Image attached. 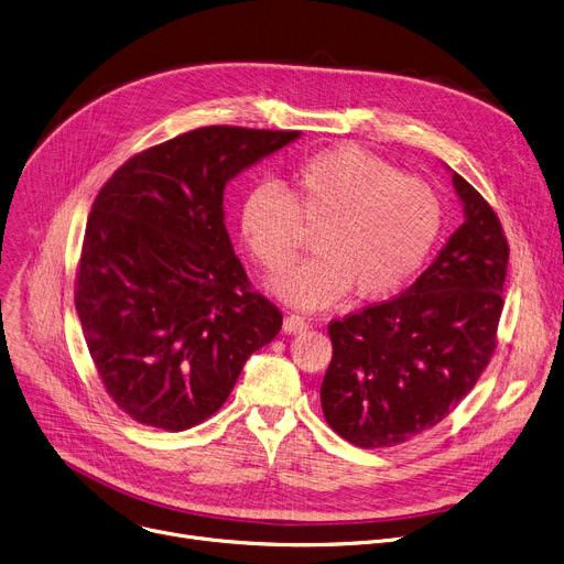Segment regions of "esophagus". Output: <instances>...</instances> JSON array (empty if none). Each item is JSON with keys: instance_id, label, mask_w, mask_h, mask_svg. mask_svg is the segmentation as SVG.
<instances>
[{"instance_id": "obj_1", "label": "esophagus", "mask_w": 564, "mask_h": 564, "mask_svg": "<svg viewBox=\"0 0 564 564\" xmlns=\"http://www.w3.org/2000/svg\"><path fill=\"white\" fill-rule=\"evenodd\" d=\"M310 327V321L301 314H289L284 318V333L289 335H295V333H305V329Z\"/></svg>"}]
</instances>
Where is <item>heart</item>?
<instances>
[{
	"mask_svg": "<svg viewBox=\"0 0 564 564\" xmlns=\"http://www.w3.org/2000/svg\"><path fill=\"white\" fill-rule=\"evenodd\" d=\"M444 225L437 191L401 175L357 148L312 154L289 171V188L250 186L239 227L250 254L273 275L301 257L305 229H316V257L278 282L297 307H327L355 286L359 297H384L408 284L433 252Z\"/></svg>",
	"mask_w": 564,
	"mask_h": 564,
	"instance_id": "1",
	"label": "heart"
}]
</instances>
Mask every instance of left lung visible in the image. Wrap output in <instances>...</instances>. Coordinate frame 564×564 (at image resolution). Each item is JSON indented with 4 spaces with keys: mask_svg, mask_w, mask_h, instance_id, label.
Returning <instances> with one entry per match:
<instances>
[{
    "mask_svg": "<svg viewBox=\"0 0 564 564\" xmlns=\"http://www.w3.org/2000/svg\"><path fill=\"white\" fill-rule=\"evenodd\" d=\"M453 184L465 223L440 257L399 297L327 325L323 416L359 448L399 446L435 427L499 344L510 246L485 197L457 173Z\"/></svg>",
    "mask_w": 564,
    "mask_h": 564,
    "instance_id": "left-lung-1",
    "label": "left lung"
}]
</instances>
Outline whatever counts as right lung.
I'll return each instance as SVG.
<instances>
[{"mask_svg":"<svg viewBox=\"0 0 564 564\" xmlns=\"http://www.w3.org/2000/svg\"><path fill=\"white\" fill-rule=\"evenodd\" d=\"M301 131L212 124L148 148L99 188L75 307L111 401L182 433L216 414L282 312L252 289L223 220L225 184Z\"/></svg>","mask_w":564,"mask_h":564,"instance_id":"right-lung-1","label":"right lung"}]
</instances>
